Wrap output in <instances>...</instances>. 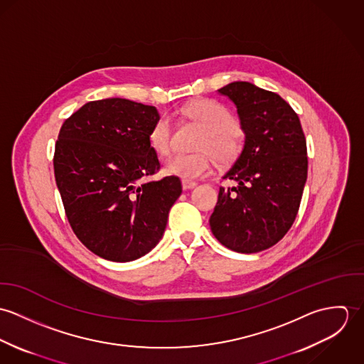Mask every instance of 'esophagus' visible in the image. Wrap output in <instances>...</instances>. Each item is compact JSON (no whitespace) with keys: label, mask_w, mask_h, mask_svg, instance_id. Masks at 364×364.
<instances>
[{"label":"esophagus","mask_w":364,"mask_h":364,"mask_svg":"<svg viewBox=\"0 0 364 364\" xmlns=\"http://www.w3.org/2000/svg\"><path fill=\"white\" fill-rule=\"evenodd\" d=\"M198 183L195 181H188V179H183L182 181V188L183 191H189V189H193Z\"/></svg>","instance_id":"esophagus-1"}]
</instances>
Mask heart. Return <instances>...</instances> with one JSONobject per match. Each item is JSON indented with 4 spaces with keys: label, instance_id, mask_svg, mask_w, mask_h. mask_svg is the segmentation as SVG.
Here are the masks:
<instances>
[{
    "label": "heart",
    "instance_id": "heart-1",
    "mask_svg": "<svg viewBox=\"0 0 364 364\" xmlns=\"http://www.w3.org/2000/svg\"><path fill=\"white\" fill-rule=\"evenodd\" d=\"M183 113L206 129L199 143V153H176L165 161L164 169L169 175L182 179H198L206 176L214 166L215 154L221 165H228L237 159L242 150V133L235 124L234 114L224 106L211 100H202L183 107ZM172 122L161 116L151 126L149 141L159 156H165L172 149Z\"/></svg>",
    "mask_w": 364,
    "mask_h": 364
}]
</instances>
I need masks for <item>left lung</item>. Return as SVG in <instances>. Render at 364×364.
I'll return each mask as SVG.
<instances>
[{
    "instance_id": "left-lung-1",
    "label": "left lung",
    "mask_w": 364,
    "mask_h": 364,
    "mask_svg": "<svg viewBox=\"0 0 364 364\" xmlns=\"http://www.w3.org/2000/svg\"><path fill=\"white\" fill-rule=\"evenodd\" d=\"M245 133L241 154L223 179L210 215L213 235L228 250L255 254L277 244L293 225L307 181V143L300 119L280 95L235 81L221 90Z\"/></svg>"
}]
</instances>
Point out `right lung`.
<instances>
[{
    "label": "right lung",
    "instance_id": "1",
    "mask_svg": "<svg viewBox=\"0 0 364 364\" xmlns=\"http://www.w3.org/2000/svg\"><path fill=\"white\" fill-rule=\"evenodd\" d=\"M156 106L123 98L92 101L63 123L53 158L68 223L95 255L137 259L159 242L182 193L178 176L140 182L161 168L149 141Z\"/></svg>",
    "mask_w": 364,
    "mask_h": 364
}]
</instances>
